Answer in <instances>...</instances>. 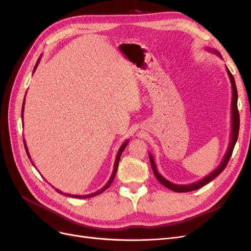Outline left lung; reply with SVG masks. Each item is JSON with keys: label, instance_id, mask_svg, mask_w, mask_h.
I'll return each mask as SVG.
<instances>
[{"label": "left lung", "instance_id": "8db88e82", "mask_svg": "<svg viewBox=\"0 0 251 251\" xmlns=\"http://www.w3.org/2000/svg\"><path fill=\"white\" fill-rule=\"evenodd\" d=\"M206 50L210 51L212 53H216L217 55L221 56V54H220V53L217 50H215V49L206 48ZM226 71H227V74H228V76H229V79H230V82H231V90H232V98H231V133H230V142L228 144V148H227L226 153H225V155H224V157L222 159L221 163L218 165V168L214 172H211L209 175H207L206 177H204L203 179L197 181V182H194V183L184 184V185L175 184V183H172V182H170L169 180H166L163 176H161V175L158 173L157 168H156V164H155V161H154V158H153V156H151V153L149 154L151 165V170H153V172L155 174V177L157 178V180L160 182L162 185L170 188L171 191H173V192H177V193L192 192V191H196V189L201 188L205 184L209 183L211 180H214L217 176H219V175L224 171V169L226 168V165H227V163H228L229 159L231 157L233 148L235 146V142H237L238 136H239L240 115H239V110H238V91H237V87H235V81H234V78L232 76V74L228 70V68H226Z\"/></svg>", "mask_w": 251, "mask_h": 251}]
</instances>
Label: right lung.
Instances as JSON below:
<instances>
[{
  "label": "right lung",
  "mask_w": 251,
  "mask_h": 251,
  "mask_svg": "<svg viewBox=\"0 0 251 251\" xmlns=\"http://www.w3.org/2000/svg\"><path fill=\"white\" fill-rule=\"evenodd\" d=\"M40 60H41V56H40V58L37 59V62H36V64H35V66H34V69H33V73H34V71L36 70V68H37V66H39V64H40ZM24 104H25V98H24V101H23V107H22V119L24 118L23 117V115H24ZM127 143H128V140H126L123 144H121V147L119 148V150H118V153H117V155H116V158H115V163H114V169H113V172H112V175H111V177H110V179H109V181L107 182V184H105L102 188H100V189H98L97 192H95V193H92V194H89V195H85V196H81V195H70V194H63V192L62 191H59V189H57V188H55V191L58 193V194H63V195H67V196H69V197H72V198H79V199H85V198H91V197H94V196H97V195H100V194H101L102 192H104L105 189L107 188H109V186L112 184V182H113V180H114V178H115V175H116V172H117V168H118V163H119V159H120V156H121V154H123V151H124V150L126 149V147L127 146ZM24 146H25V150H26V153H27V155H28V157H29V159H30V161H31V163L33 164V162H32V160H31V157H30V154H29V151H28V149H27V146H26V141H25V139H24ZM34 165V164H33ZM53 187V186H52Z\"/></svg>",
  "instance_id": "obj_1"
}]
</instances>
